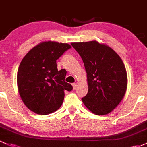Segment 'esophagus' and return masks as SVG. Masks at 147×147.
Masks as SVG:
<instances>
[{"instance_id": "esophagus-1", "label": "esophagus", "mask_w": 147, "mask_h": 147, "mask_svg": "<svg viewBox=\"0 0 147 147\" xmlns=\"http://www.w3.org/2000/svg\"><path fill=\"white\" fill-rule=\"evenodd\" d=\"M72 86H73V88H74V90H76V88H77V84H75V83H74V84H72Z\"/></svg>"}]
</instances>
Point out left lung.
Masks as SVG:
<instances>
[{"mask_svg": "<svg viewBox=\"0 0 147 147\" xmlns=\"http://www.w3.org/2000/svg\"><path fill=\"white\" fill-rule=\"evenodd\" d=\"M87 74L88 91L82 101L90 111L105 115L113 111L125 96L127 86L125 66L112 48L97 41L73 42Z\"/></svg>", "mask_w": 147, "mask_h": 147, "instance_id": "obj_1", "label": "left lung"}]
</instances>
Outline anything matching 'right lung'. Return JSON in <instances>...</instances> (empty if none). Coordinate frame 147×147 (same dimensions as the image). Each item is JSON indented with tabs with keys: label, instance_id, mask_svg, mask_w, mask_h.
<instances>
[{
	"label": "right lung",
	"instance_id": "obj_1",
	"mask_svg": "<svg viewBox=\"0 0 147 147\" xmlns=\"http://www.w3.org/2000/svg\"><path fill=\"white\" fill-rule=\"evenodd\" d=\"M70 48L67 43L44 42L22 59L18 71V88L31 111L39 115L54 113L62 105L65 90H72L71 85L64 81L66 71H58L57 66V60Z\"/></svg>",
	"mask_w": 147,
	"mask_h": 147
}]
</instances>
